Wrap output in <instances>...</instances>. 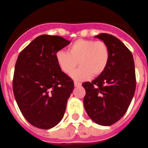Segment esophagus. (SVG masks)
<instances>
[{
    "instance_id": "1",
    "label": "esophagus",
    "mask_w": 148,
    "mask_h": 148,
    "mask_svg": "<svg viewBox=\"0 0 148 148\" xmlns=\"http://www.w3.org/2000/svg\"><path fill=\"white\" fill-rule=\"evenodd\" d=\"M74 85H75V87H79L82 85V84L79 82H74Z\"/></svg>"
}]
</instances>
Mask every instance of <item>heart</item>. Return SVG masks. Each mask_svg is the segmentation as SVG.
<instances>
[{
  "label": "heart",
  "mask_w": 148,
  "mask_h": 148,
  "mask_svg": "<svg viewBox=\"0 0 148 148\" xmlns=\"http://www.w3.org/2000/svg\"><path fill=\"white\" fill-rule=\"evenodd\" d=\"M57 64L66 74H69L79 62V68L70 74L75 80L84 81L101 75L109 61V50L103 41L77 40L68 48V51L56 53Z\"/></svg>",
  "instance_id": "heart-1"
}]
</instances>
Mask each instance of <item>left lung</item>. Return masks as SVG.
<instances>
[{
	"instance_id": "left-lung-1",
	"label": "left lung",
	"mask_w": 148,
	"mask_h": 148,
	"mask_svg": "<svg viewBox=\"0 0 148 148\" xmlns=\"http://www.w3.org/2000/svg\"><path fill=\"white\" fill-rule=\"evenodd\" d=\"M109 50L106 69L91 82L82 84L86 90L84 106L90 118L101 126H111L127 112L136 90L135 64L131 51L115 36L100 34Z\"/></svg>"
}]
</instances>
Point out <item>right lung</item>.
Instances as JSON below:
<instances>
[{
    "label": "right lung",
    "mask_w": 148,
    "mask_h": 148,
    "mask_svg": "<svg viewBox=\"0 0 148 148\" xmlns=\"http://www.w3.org/2000/svg\"><path fill=\"white\" fill-rule=\"evenodd\" d=\"M70 43L59 36H39L18 57L12 88L25 118L49 130L60 123L74 88L73 81L57 64L56 53Z\"/></svg>",
    "instance_id": "right-lung-1"
}]
</instances>
